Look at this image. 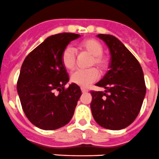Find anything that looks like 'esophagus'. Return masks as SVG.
<instances>
[{
    "mask_svg": "<svg viewBox=\"0 0 159 159\" xmlns=\"http://www.w3.org/2000/svg\"><path fill=\"white\" fill-rule=\"evenodd\" d=\"M81 90H82V93H86V92H88V90L87 89H86V88H81Z\"/></svg>",
    "mask_w": 159,
    "mask_h": 159,
    "instance_id": "1",
    "label": "esophagus"
}]
</instances>
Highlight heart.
Returning <instances> with one entry per match:
<instances>
[{
    "instance_id": "b5f03b06",
    "label": "heart",
    "mask_w": 159,
    "mask_h": 159,
    "mask_svg": "<svg viewBox=\"0 0 159 159\" xmlns=\"http://www.w3.org/2000/svg\"><path fill=\"white\" fill-rule=\"evenodd\" d=\"M80 49L85 51L92 56L90 65L102 69L105 65V61L102 57L103 48L102 44L96 39H90L80 43ZM61 62L64 67L68 70L74 69L76 65V51L72 46H67L61 54ZM98 78V72L94 68L88 69H78L73 72L71 75V81L76 85L87 87L97 81Z\"/></svg>"
}]
</instances>
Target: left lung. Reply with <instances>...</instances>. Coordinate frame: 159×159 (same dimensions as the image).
Returning a JSON list of instances; mask_svg holds the SVG:
<instances>
[{"label":"left lung","instance_id":"8db88e82","mask_svg":"<svg viewBox=\"0 0 159 159\" xmlns=\"http://www.w3.org/2000/svg\"><path fill=\"white\" fill-rule=\"evenodd\" d=\"M111 53L109 70L96 86L104 91H91L90 108L98 125L111 130L128 127L139 114L145 96L144 73L135 57L118 39L99 34Z\"/></svg>","mask_w":159,"mask_h":159}]
</instances>
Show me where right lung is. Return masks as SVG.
<instances>
[{
  "label": "right lung",
  "mask_w": 159,
  "mask_h": 159,
  "mask_svg": "<svg viewBox=\"0 0 159 159\" xmlns=\"http://www.w3.org/2000/svg\"><path fill=\"white\" fill-rule=\"evenodd\" d=\"M79 37L73 33L51 35L22 63L18 94L26 117L39 129H59L73 117L82 91L74 83L65 89L69 78L61 62V54L69 43Z\"/></svg>",
  "instance_id": "add662e5"
}]
</instances>
